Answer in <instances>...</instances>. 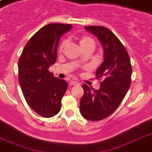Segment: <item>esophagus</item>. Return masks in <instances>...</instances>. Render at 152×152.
<instances>
[{"instance_id": "1", "label": "esophagus", "mask_w": 152, "mask_h": 152, "mask_svg": "<svg viewBox=\"0 0 152 152\" xmlns=\"http://www.w3.org/2000/svg\"><path fill=\"white\" fill-rule=\"evenodd\" d=\"M69 84H70V86H72V85H77V84H80V83H79V82H77V81L76 80H72L69 82Z\"/></svg>"}]
</instances>
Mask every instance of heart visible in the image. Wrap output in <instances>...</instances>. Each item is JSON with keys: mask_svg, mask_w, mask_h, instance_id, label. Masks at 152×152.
<instances>
[{"mask_svg": "<svg viewBox=\"0 0 152 152\" xmlns=\"http://www.w3.org/2000/svg\"><path fill=\"white\" fill-rule=\"evenodd\" d=\"M80 43L81 47L83 48V47L90 46V45L95 46V40H94L92 38H91V37H88V36H83L80 38ZM65 45H66V40H62L61 42L60 43V46H59L60 50H62L64 48Z\"/></svg>", "mask_w": 152, "mask_h": 152, "instance_id": "heart-1", "label": "heart"}]
</instances>
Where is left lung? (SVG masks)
<instances>
[{"mask_svg": "<svg viewBox=\"0 0 152 152\" xmlns=\"http://www.w3.org/2000/svg\"><path fill=\"white\" fill-rule=\"evenodd\" d=\"M85 29L97 37L104 50V61L96 70L97 78L102 80L100 88L95 90L83 84L80 102L83 118L96 121L113 113L124 99L131 84L132 65L125 46L108 28L89 26Z\"/></svg>", "mask_w": 152, "mask_h": 152, "instance_id": "obj_1", "label": "left lung"}]
</instances>
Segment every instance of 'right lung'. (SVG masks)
I'll list each match as a JSON object with an SVG mask.
<instances>
[{
	"label": "right lung",
	"mask_w": 152,
	"mask_h": 152,
	"mask_svg": "<svg viewBox=\"0 0 152 152\" xmlns=\"http://www.w3.org/2000/svg\"><path fill=\"white\" fill-rule=\"evenodd\" d=\"M72 27L65 23H50L42 27L27 42L18 61L19 82L25 99L44 118L59 113L68 88L66 81L55 78L49 68L56 62L61 37Z\"/></svg>",
	"instance_id": "1"
}]
</instances>
